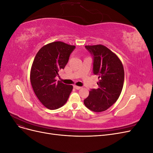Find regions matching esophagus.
Instances as JSON below:
<instances>
[{
    "label": "esophagus",
    "mask_w": 153,
    "mask_h": 153,
    "mask_svg": "<svg viewBox=\"0 0 153 153\" xmlns=\"http://www.w3.org/2000/svg\"><path fill=\"white\" fill-rule=\"evenodd\" d=\"M74 88H75V89H77V90H78V89H81V87H79V86H77V85H74Z\"/></svg>",
    "instance_id": "1"
}]
</instances>
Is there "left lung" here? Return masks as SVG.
I'll use <instances>...</instances> for the list:
<instances>
[{
	"mask_svg": "<svg viewBox=\"0 0 153 153\" xmlns=\"http://www.w3.org/2000/svg\"><path fill=\"white\" fill-rule=\"evenodd\" d=\"M85 48L93 56V73L98 76V88L89 91L84 100L87 108L95 112L107 110L116 102L124 84V71L121 60L102 45H88Z\"/></svg>",
	"mask_w": 153,
	"mask_h": 153,
	"instance_id": "left-lung-1",
	"label": "left lung"
}]
</instances>
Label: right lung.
Instances as JSON below:
<instances>
[{
  "instance_id": "obj_1",
  "label": "right lung",
  "mask_w": 153,
  "mask_h": 153,
  "mask_svg": "<svg viewBox=\"0 0 153 153\" xmlns=\"http://www.w3.org/2000/svg\"><path fill=\"white\" fill-rule=\"evenodd\" d=\"M75 48L74 45L55 41L43 46L34 59L30 75L32 89L40 102L50 110L62 106L73 90L71 85L57 82L55 77L65 68Z\"/></svg>"
}]
</instances>
